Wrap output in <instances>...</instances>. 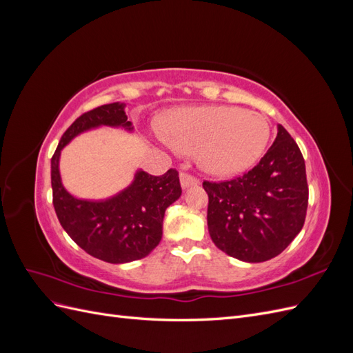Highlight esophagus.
<instances>
[{
  "instance_id": "34e87169",
  "label": "esophagus",
  "mask_w": 353,
  "mask_h": 353,
  "mask_svg": "<svg viewBox=\"0 0 353 353\" xmlns=\"http://www.w3.org/2000/svg\"><path fill=\"white\" fill-rule=\"evenodd\" d=\"M179 179H181V185H183L184 188H187V187H190V185L199 184V178L194 176V175L188 174V172H185V170H183V172H181Z\"/></svg>"
}]
</instances>
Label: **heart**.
<instances>
[{"instance_id": "obj_1", "label": "heart", "mask_w": 353, "mask_h": 353, "mask_svg": "<svg viewBox=\"0 0 353 353\" xmlns=\"http://www.w3.org/2000/svg\"><path fill=\"white\" fill-rule=\"evenodd\" d=\"M163 141L187 153L216 175L237 174L253 165L268 144L271 128L261 113L236 105H208L174 112L163 123Z\"/></svg>"}]
</instances>
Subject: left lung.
<instances>
[{
  "instance_id": "obj_1",
  "label": "left lung",
  "mask_w": 353,
  "mask_h": 353,
  "mask_svg": "<svg viewBox=\"0 0 353 353\" xmlns=\"http://www.w3.org/2000/svg\"><path fill=\"white\" fill-rule=\"evenodd\" d=\"M209 196L208 228L218 249L244 262L280 254L301 232L309 188L301 148L284 126L249 172L203 181Z\"/></svg>"
}]
</instances>
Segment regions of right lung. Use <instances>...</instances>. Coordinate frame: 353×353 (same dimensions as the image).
<instances>
[{
    "instance_id": "obj_1",
    "label": "right lung",
    "mask_w": 353,
    "mask_h": 353,
    "mask_svg": "<svg viewBox=\"0 0 353 353\" xmlns=\"http://www.w3.org/2000/svg\"><path fill=\"white\" fill-rule=\"evenodd\" d=\"M100 125L131 130L123 104H104L82 113L61 135L51 157L52 205L69 237L94 258L109 263L143 259L162 239L166 208L183 193L178 170L170 168L160 176L140 170L130 187L105 201L74 199L61 185L60 152L74 135Z\"/></svg>"
}]
</instances>
